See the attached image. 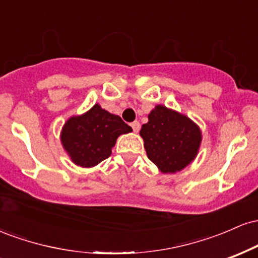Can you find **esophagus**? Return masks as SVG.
I'll return each mask as SVG.
<instances>
[{"label":"esophagus","instance_id":"1","mask_svg":"<svg viewBox=\"0 0 258 258\" xmlns=\"http://www.w3.org/2000/svg\"><path fill=\"white\" fill-rule=\"evenodd\" d=\"M131 127L133 128V131L138 132L139 130H141V123H139L138 121H133V122L131 123Z\"/></svg>","mask_w":258,"mask_h":258}]
</instances>
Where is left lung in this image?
<instances>
[{
    "mask_svg": "<svg viewBox=\"0 0 258 258\" xmlns=\"http://www.w3.org/2000/svg\"><path fill=\"white\" fill-rule=\"evenodd\" d=\"M141 136L148 158L164 173H173L190 164L200 147L201 132L184 115L156 105Z\"/></svg>",
    "mask_w": 258,
    "mask_h": 258,
    "instance_id": "1",
    "label": "left lung"
}]
</instances>
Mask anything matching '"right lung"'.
Instances as JSON below:
<instances>
[{"instance_id": "add662e5", "label": "right lung", "mask_w": 258, "mask_h": 258, "mask_svg": "<svg viewBox=\"0 0 258 258\" xmlns=\"http://www.w3.org/2000/svg\"><path fill=\"white\" fill-rule=\"evenodd\" d=\"M131 131L120 116L96 104L82 116L67 121L61 131V143L74 164L92 167L110 156L120 135Z\"/></svg>"}]
</instances>
